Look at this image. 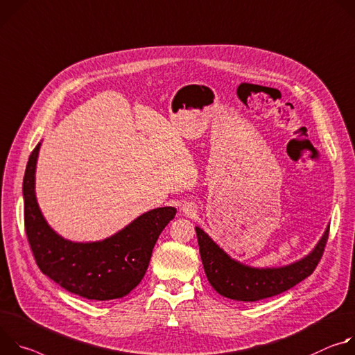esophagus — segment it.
Instances as JSON below:
<instances>
[{
	"mask_svg": "<svg viewBox=\"0 0 355 355\" xmlns=\"http://www.w3.org/2000/svg\"><path fill=\"white\" fill-rule=\"evenodd\" d=\"M196 211H198V210H196V206L193 203H184L182 206V213L187 217H194Z\"/></svg>",
	"mask_w": 355,
	"mask_h": 355,
	"instance_id": "1",
	"label": "esophagus"
}]
</instances>
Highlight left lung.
<instances>
[{
    "label": "left lung",
    "instance_id": "8db88e82",
    "mask_svg": "<svg viewBox=\"0 0 355 355\" xmlns=\"http://www.w3.org/2000/svg\"><path fill=\"white\" fill-rule=\"evenodd\" d=\"M196 234L206 277L214 291L232 300L257 302L277 296L310 277L323 255L329 225L307 255L289 265L270 268H257L234 259L199 225Z\"/></svg>",
    "mask_w": 355,
    "mask_h": 355
}]
</instances>
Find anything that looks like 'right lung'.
<instances>
[{
  "instance_id": "obj_1",
  "label": "right lung",
  "mask_w": 355,
  "mask_h": 355,
  "mask_svg": "<svg viewBox=\"0 0 355 355\" xmlns=\"http://www.w3.org/2000/svg\"><path fill=\"white\" fill-rule=\"evenodd\" d=\"M41 145L29 156L22 183L26 237L39 269L67 292L90 300L124 297L142 281L156 240L175 218L176 209L149 210L100 241L66 240L37 205L35 175Z\"/></svg>"
}]
</instances>
